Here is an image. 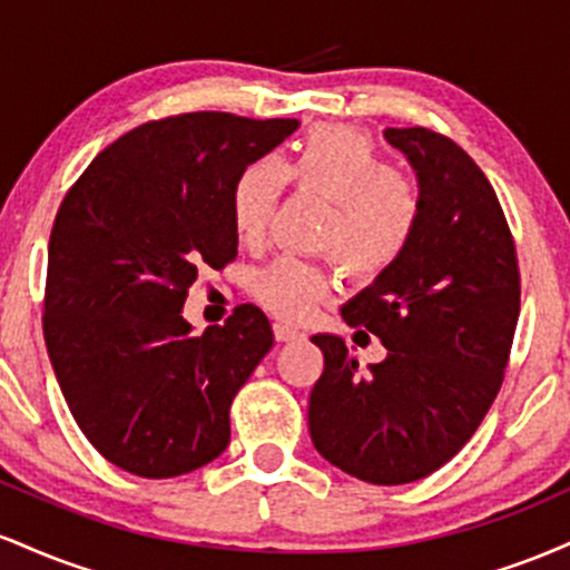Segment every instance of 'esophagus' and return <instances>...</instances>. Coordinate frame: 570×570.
Segmentation results:
<instances>
[{"label": "esophagus", "instance_id": "obj_1", "mask_svg": "<svg viewBox=\"0 0 570 570\" xmlns=\"http://www.w3.org/2000/svg\"><path fill=\"white\" fill-rule=\"evenodd\" d=\"M273 335H276L278 343H297V340L305 337V332L297 330V326L276 322V324H273Z\"/></svg>", "mask_w": 570, "mask_h": 570}]
</instances>
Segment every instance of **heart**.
<instances>
[{"mask_svg":"<svg viewBox=\"0 0 570 570\" xmlns=\"http://www.w3.org/2000/svg\"><path fill=\"white\" fill-rule=\"evenodd\" d=\"M286 181L330 203L316 246L353 278L391 271L421 227V189L391 166L367 134L351 126H318L307 130L284 166L257 160L235 181L233 225L244 244H263ZM252 289L271 313L303 322L330 297L332 273L311 259L278 257L254 276Z\"/></svg>","mask_w":570,"mask_h":570,"instance_id":"1","label":"heart"}]
</instances>
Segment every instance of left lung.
<instances>
[{
  "mask_svg": "<svg viewBox=\"0 0 570 570\" xmlns=\"http://www.w3.org/2000/svg\"><path fill=\"white\" fill-rule=\"evenodd\" d=\"M385 139L417 171L421 227L343 318L381 337L389 356L364 372L343 337H313L324 372L307 429L332 466L404 485L444 466L488 415L520 316V267L495 189L455 141L421 126Z\"/></svg>",
  "mask_w": 570,
  "mask_h": 570,
  "instance_id": "obj_1",
  "label": "left lung"
}]
</instances>
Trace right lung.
I'll use <instances>...</instances> for the list:
<instances>
[{
    "instance_id": "1",
    "label": "right lung",
    "mask_w": 570,
    "mask_h": 570,
    "mask_svg": "<svg viewBox=\"0 0 570 570\" xmlns=\"http://www.w3.org/2000/svg\"><path fill=\"white\" fill-rule=\"evenodd\" d=\"M297 120L187 112L109 144L71 185L48 246L45 345L88 442L122 472L166 480L230 442V404L273 348L238 305L200 337L181 316L203 267L238 254L233 189Z\"/></svg>"
}]
</instances>
